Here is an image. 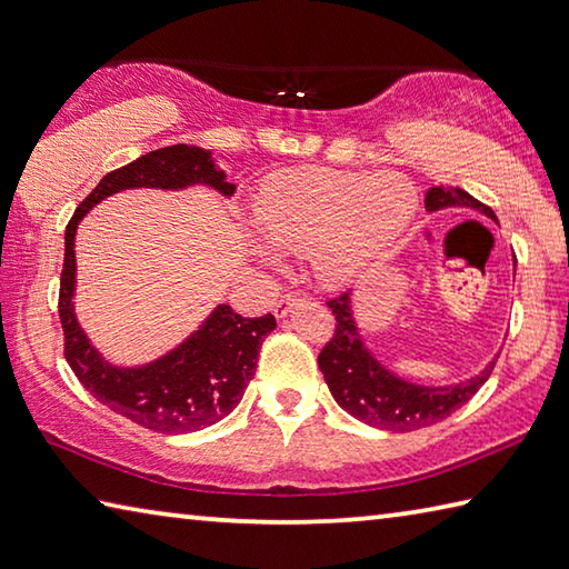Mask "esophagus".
<instances>
[{
	"instance_id": "obj_1",
	"label": "esophagus",
	"mask_w": 569,
	"mask_h": 569,
	"mask_svg": "<svg viewBox=\"0 0 569 569\" xmlns=\"http://www.w3.org/2000/svg\"><path fill=\"white\" fill-rule=\"evenodd\" d=\"M299 302H302V297H299V295H282V297L274 302V317H277V319L287 317V315L295 309V305H299Z\"/></svg>"
}]
</instances>
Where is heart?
<instances>
[{
    "mask_svg": "<svg viewBox=\"0 0 569 569\" xmlns=\"http://www.w3.org/2000/svg\"><path fill=\"white\" fill-rule=\"evenodd\" d=\"M416 208V188L399 173L284 170L257 192L252 218L267 244L252 240L250 252L264 264L277 262L270 243L282 252H309L319 282L345 287L399 240Z\"/></svg>",
    "mask_w": 569,
    "mask_h": 569,
    "instance_id": "heart-1",
    "label": "heart"
}]
</instances>
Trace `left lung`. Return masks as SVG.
<instances>
[{
  "label": "left lung",
  "mask_w": 569,
  "mask_h": 569,
  "mask_svg": "<svg viewBox=\"0 0 569 569\" xmlns=\"http://www.w3.org/2000/svg\"><path fill=\"white\" fill-rule=\"evenodd\" d=\"M446 208H468L498 222L496 212L466 190L438 186L426 192L428 212ZM327 305L337 319V329L319 353V369L341 409L357 421L381 428V431L409 433L443 421L473 399V393L488 381L498 361L496 357L483 371L460 383H416L391 371L363 345L349 292Z\"/></svg>",
  "instance_id": "obj_1"
}]
</instances>
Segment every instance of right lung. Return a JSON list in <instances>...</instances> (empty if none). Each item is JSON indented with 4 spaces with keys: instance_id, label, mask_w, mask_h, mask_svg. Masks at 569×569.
I'll return each instance as SVG.
<instances>
[{
    "instance_id": "1",
    "label": "right lung",
    "mask_w": 569,
    "mask_h": 569,
    "mask_svg": "<svg viewBox=\"0 0 569 569\" xmlns=\"http://www.w3.org/2000/svg\"><path fill=\"white\" fill-rule=\"evenodd\" d=\"M190 186H208L222 198H232L238 190L234 183H228L212 151L186 143L168 146L106 173L73 212L63 238L59 317L69 367L96 401L128 421L168 436L202 431L232 413L254 377L262 339L277 321L272 315L250 319L234 312L230 305H218L190 337L163 357L138 367H118L91 345L77 319L73 242L86 212L116 192L131 188L183 190Z\"/></svg>"
}]
</instances>
